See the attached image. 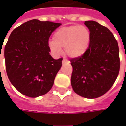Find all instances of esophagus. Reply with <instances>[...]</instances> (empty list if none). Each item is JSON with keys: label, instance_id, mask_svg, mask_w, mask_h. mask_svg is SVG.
Instances as JSON below:
<instances>
[{"label": "esophagus", "instance_id": "1", "mask_svg": "<svg viewBox=\"0 0 126 126\" xmlns=\"http://www.w3.org/2000/svg\"><path fill=\"white\" fill-rule=\"evenodd\" d=\"M62 63H69V61L66 59H63V61H62Z\"/></svg>", "mask_w": 126, "mask_h": 126}]
</instances>
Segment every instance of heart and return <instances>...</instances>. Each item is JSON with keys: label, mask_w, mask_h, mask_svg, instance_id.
<instances>
[{"label": "heart", "mask_w": 126, "mask_h": 126, "mask_svg": "<svg viewBox=\"0 0 126 126\" xmlns=\"http://www.w3.org/2000/svg\"><path fill=\"white\" fill-rule=\"evenodd\" d=\"M90 32L84 26H70L59 29L52 36L49 47L53 53L59 54L61 48L71 58L79 57L88 48Z\"/></svg>", "instance_id": "obj_1"}]
</instances>
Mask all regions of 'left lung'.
Returning <instances> with one entry per match:
<instances>
[{"label":"left lung","instance_id":"8db88e82","mask_svg":"<svg viewBox=\"0 0 126 126\" xmlns=\"http://www.w3.org/2000/svg\"><path fill=\"white\" fill-rule=\"evenodd\" d=\"M90 32L88 48L79 57L71 58V84L75 93L87 98L105 94L119 74V47L113 34L96 21H86Z\"/></svg>","mask_w":126,"mask_h":126}]
</instances>
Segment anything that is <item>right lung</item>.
<instances>
[{
    "instance_id": "right-lung-1",
    "label": "right lung",
    "mask_w": 126,
    "mask_h": 126,
    "mask_svg": "<svg viewBox=\"0 0 126 126\" xmlns=\"http://www.w3.org/2000/svg\"><path fill=\"white\" fill-rule=\"evenodd\" d=\"M61 23L32 19L15 28L4 47L7 76L23 94L36 98L52 88L63 58L49 52L48 40Z\"/></svg>"
}]
</instances>
